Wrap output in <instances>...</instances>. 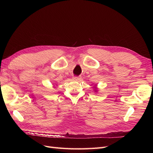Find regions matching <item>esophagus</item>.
<instances>
[{
  "label": "esophagus",
  "instance_id": "esophagus-1",
  "mask_svg": "<svg viewBox=\"0 0 153 153\" xmlns=\"http://www.w3.org/2000/svg\"><path fill=\"white\" fill-rule=\"evenodd\" d=\"M82 79V78L80 76H75L73 77V80H76V81H80V80Z\"/></svg>",
  "mask_w": 153,
  "mask_h": 153
}]
</instances>
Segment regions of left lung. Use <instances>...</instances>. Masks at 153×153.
I'll return each instance as SVG.
<instances>
[{"label":"left lung","instance_id":"1","mask_svg":"<svg viewBox=\"0 0 153 153\" xmlns=\"http://www.w3.org/2000/svg\"><path fill=\"white\" fill-rule=\"evenodd\" d=\"M95 91H96V90H95Z\"/></svg>","mask_w":153,"mask_h":153}]
</instances>
